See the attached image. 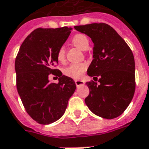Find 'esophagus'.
I'll return each instance as SVG.
<instances>
[{"instance_id": "1", "label": "esophagus", "mask_w": 149, "mask_h": 149, "mask_svg": "<svg viewBox=\"0 0 149 149\" xmlns=\"http://www.w3.org/2000/svg\"><path fill=\"white\" fill-rule=\"evenodd\" d=\"M75 83H76V85L77 86V87L85 84V82H84V80H75Z\"/></svg>"}]
</instances>
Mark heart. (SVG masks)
<instances>
[{
	"mask_svg": "<svg viewBox=\"0 0 149 149\" xmlns=\"http://www.w3.org/2000/svg\"><path fill=\"white\" fill-rule=\"evenodd\" d=\"M72 42L74 45L75 47H78L79 49L82 50H86L88 48L89 46V40L88 37L83 34H77L73 36V38L72 39ZM65 47H61L59 48L57 54V57L59 61H63L65 60ZM87 65L84 63H75L71 64L70 65L68 66L65 69V74L68 77H70L74 79H79L80 78L84 73Z\"/></svg>",
	"mask_w": 149,
	"mask_h": 149,
	"instance_id": "1",
	"label": "heart"
}]
</instances>
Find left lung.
Listing matches in <instances>:
<instances>
[{
    "label": "left lung",
    "instance_id": "left-lung-1",
    "mask_svg": "<svg viewBox=\"0 0 149 149\" xmlns=\"http://www.w3.org/2000/svg\"><path fill=\"white\" fill-rule=\"evenodd\" d=\"M91 38L93 60L87 73L100 79V84L87 82L89 88L86 105L107 119L120 116L133 100L135 91V61L130 48L115 30L107 24L75 26Z\"/></svg>",
    "mask_w": 149,
    "mask_h": 149
}]
</instances>
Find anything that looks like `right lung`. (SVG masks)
I'll list each match as a JSON object with an SVG mask.
<instances>
[{"mask_svg":"<svg viewBox=\"0 0 149 149\" xmlns=\"http://www.w3.org/2000/svg\"><path fill=\"white\" fill-rule=\"evenodd\" d=\"M72 28H38L23 42L15 61L16 87L27 114L39 124L49 125L61 118L77 86L71 77L54 67L57 54ZM59 77L58 84L49 76Z\"/></svg>","mask_w":149,"mask_h":149,"instance_id":"obj_1","label":"right lung"}]
</instances>
